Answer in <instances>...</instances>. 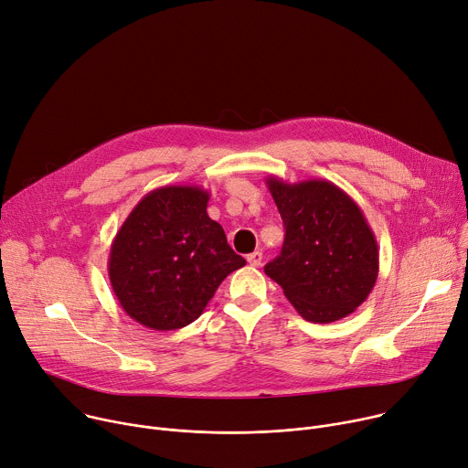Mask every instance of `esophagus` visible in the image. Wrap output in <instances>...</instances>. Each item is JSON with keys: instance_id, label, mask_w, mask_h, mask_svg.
Returning <instances> with one entry per match:
<instances>
[{"instance_id": "esophagus-1", "label": "esophagus", "mask_w": 468, "mask_h": 468, "mask_svg": "<svg viewBox=\"0 0 468 468\" xmlns=\"http://www.w3.org/2000/svg\"><path fill=\"white\" fill-rule=\"evenodd\" d=\"M246 261L251 265V267H261L263 263V253L260 250H256L253 253H250V256L246 258Z\"/></svg>"}]
</instances>
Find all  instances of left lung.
Returning <instances> with one entry per match:
<instances>
[{
    "instance_id": "left-lung-1",
    "label": "left lung",
    "mask_w": 468,
    "mask_h": 468,
    "mask_svg": "<svg viewBox=\"0 0 468 468\" xmlns=\"http://www.w3.org/2000/svg\"><path fill=\"white\" fill-rule=\"evenodd\" d=\"M267 186L285 240L265 274L306 321L347 317L367 299L378 274V248L362 208L324 179L291 185L271 176Z\"/></svg>"
}]
</instances>
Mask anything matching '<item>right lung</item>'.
<instances>
[{
	"mask_svg": "<svg viewBox=\"0 0 468 468\" xmlns=\"http://www.w3.org/2000/svg\"><path fill=\"white\" fill-rule=\"evenodd\" d=\"M201 186H162L140 199L119 228L108 276L119 304L140 324L177 330L196 321L218 285L246 265L207 215Z\"/></svg>",
	"mask_w": 468,
	"mask_h": 468,
	"instance_id": "1",
	"label": "right lung"
}]
</instances>
